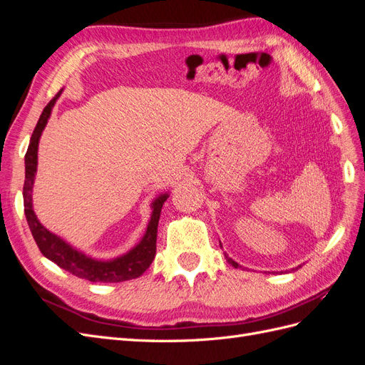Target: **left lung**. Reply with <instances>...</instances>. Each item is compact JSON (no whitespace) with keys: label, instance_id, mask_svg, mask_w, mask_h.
I'll list each match as a JSON object with an SVG mask.
<instances>
[{"label":"left lung","instance_id":"1","mask_svg":"<svg viewBox=\"0 0 365 365\" xmlns=\"http://www.w3.org/2000/svg\"><path fill=\"white\" fill-rule=\"evenodd\" d=\"M225 257H227V262H228L230 264H233V267H235V268H237V267H239V264H237V263H236V262H235L233 259H230L228 256H225Z\"/></svg>","mask_w":365,"mask_h":365}]
</instances>
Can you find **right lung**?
Wrapping results in <instances>:
<instances>
[{
	"instance_id": "1",
	"label": "right lung",
	"mask_w": 365,
	"mask_h": 365,
	"mask_svg": "<svg viewBox=\"0 0 365 365\" xmlns=\"http://www.w3.org/2000/svg\"><path fill=\"white\" fill-rule=\"evenodd\" d=\"M59 93L56 97H53L48 102V105L43 108V111L38 120V125L33 130L30 145L26 153V181H24V213L27 224L30 227L31 236L35 239L39 251L61 267L62 269L71 272L73 275L79 279H85L90 282H101V283H118L125 280L137 279L145 272L149 267L152 260L155 259L157 252V230H158V220L161 215L163 204L168 200V195H161L155 202L152 204L153 212L150 222L148 225L146 235L141 239L140 244L129 251L125 256L118 259H114L111 262H101V260H93L86 257L85 254L73 250L68 244L54 236L47 228H43L39 220L36 219L35 212L31 208V189H33V180H35L36 173V164H38V143L39 137L42 134L43 128L47 125V120L51 114V108L56 102Z\"/></svg>"
}]
</instances>
